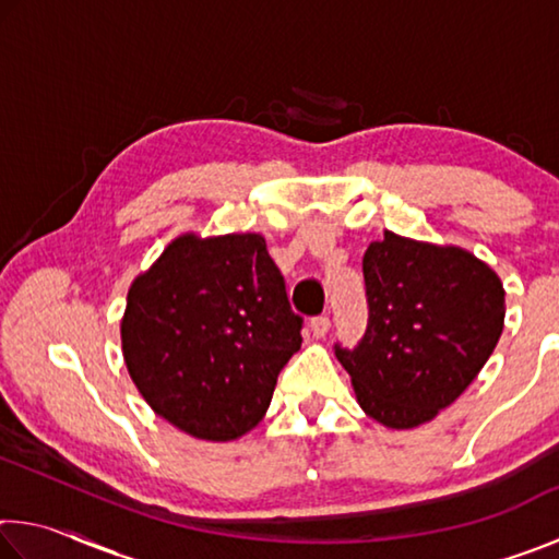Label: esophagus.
I'll return each mask as SVG.
<instances>
[{
  "label": "esophagus",
  "mask_w": 559,
  "mask_h": 559,
  "mask_svg": "<svg viewBox=\"0 0 559 559\" xmlns=\"http://www.w3.org/2000/svg\"><path fill=\"white\" fill-rule=\"evenodd\" d=\"M330 330V318L328 316H318L310 320V333H313V337H325Z\"/></svg>",
  "instance_id": "obj_1"
}]
</instances>
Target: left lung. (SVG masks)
I'll use <instances>...</instances> for the list:
<instances>
[{
  "label": "left lung",
  "instance_id": "left-lung-1",
  "mask_svg": "<svg viewBox=\"0 0 559 559\" xmlns=\"http://www.w3.org/2000/svg\"><path fill=\"white\" fill-rule=\"evenodd\" d=\"M370 320L355 349L335 345L357 404L386 429L431 421L468 390L493 355L506 290L486 261L461 246L384 231L367 246Z\"/></svg>",
  "mask_w": 559,
  "mask_h": 559
}]
</instances>
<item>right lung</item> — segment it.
Returning a JSON list of instances; mask_svg holds the SVG:
<instances>
[{
	"label": "right lung",
	"instance_id": "add662e5",
	"mask_svg": "<svg viewBox=\"0 0 559 559\" xmlns=\"http://www.w3.org/2000/svg\"><path fill=\"white\" fill-rule=\"evenodd\" d=\"M302 320L261 234H179L130 283L120 320L130 380L153 412L204 441L266 416Z\"/></svg>",
	"mask_w": 559,
	"mask_h": 559
}]
</instances>
